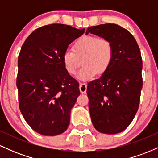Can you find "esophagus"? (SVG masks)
I'll use <instances>...</instances> for the list:
<instances>
[{"instance_id": "34e87169", "label": "esophagus", "mask_w": 158, "mask_h": 158, "mask_svg": "<svg viewBox=\"0 0 158 158\" xmlns=\"http://www.w3.org/2000/svg\"><path fill=\"white\" fill-rule=\"evenodd\" d=\"M79 90L81 94H85L87 91V84L86 83H80L79 85Z\"/></svg>"}]
</instances>
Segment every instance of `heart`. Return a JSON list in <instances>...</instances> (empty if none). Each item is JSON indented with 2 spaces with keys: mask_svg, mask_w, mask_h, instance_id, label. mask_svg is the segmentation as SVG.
Returning a JSON list of instances; mask_svg holds the SVG:
<instances>
[{
  "mask_svg": "<svg viewBox=\"0 0 158 158\" xmlns=\"http://www.w3.org/2000/svg\"><path fill=\"white\" fill-rule=\"evenodd\" d=\"M113 47L106 38L85 35L73 45V50H65L62 61L66 71L75 75L82 60L83 68L77 75L82 81L93 79L97 74L101 75L109 68L113 59Z\"/></svg>",
  "mask_w": 158,
  "mask_h": 158,
  "instance_id": "1",
  "label": "heart"
}]
</instances>
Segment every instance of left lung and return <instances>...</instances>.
Here are the masks:
<instances>
[{"instance_id": "1", "label": "left lung", "mask_w": 158, "mask_h": 158, "mask_svg": "<svg viewBox=\"0 0 158 158\" xmlns=\"http://www.w3.org/2000/svg\"><path fill=\"white\" fill-rule=\"evenodd\" d=\"M89 32L106 38L113 47L109 68L88 84L87 94L92 123L98 131L114 135L124 131L135 118L143 87V62L134 36L114 23L88 27Z\"/></svg>"}]
</instances>
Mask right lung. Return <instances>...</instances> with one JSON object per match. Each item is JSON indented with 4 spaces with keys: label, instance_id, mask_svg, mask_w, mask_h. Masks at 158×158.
Segmentation results:
<instances>
[{
    "label": "right lung",
    "instance_id": "right-lung-1",
    "mask_svg": "<svg viewBox=\"0 0 158 158\" xmlns=\"http://www.w3.org/2000/svg\"><path fill=\"white\" fill-rule=\"evenodd\" d=\"M84 32L52 23L34 30L21 47L16 81L19 108L40 135H59L68 128L70 110L80 91L79 83L65 70L62 56Z\"/></svg>",
    "mask_w": 158,
    "mask_h": 158
}]
</instances>
